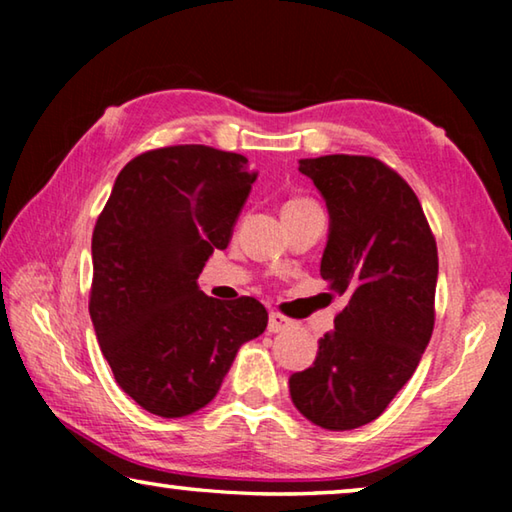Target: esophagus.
<instances>
[{
  "instance_id": "obj_1",
  "label": "esophagus",
  "mask_w": 512,
  "mask_h": 512,
  "mask_svg": "<svg viewBox=\"0 0 512 512\" xmlns=\"http://www.w3.org/2000/svg\"><path fill=\"white\" fill-rule=\"evenodd\" d=\"M293 325V320L287 318L280 311H271L268 314V332L271 334H280V332H287V329Z\"/></svg>"
}]
</instances>
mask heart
<instances>
[{
  "label": "heart",
  "instance_id": "heart-1",
  "mask_svg": "<svg viewBox=\"0 0 512 512\" xmlns=\"http://www.w3.org/2000/svg\"><path fill=\"white\" fill-rule=\"evenodd\" d=\"M309 205H316L311 198L307 196H296V198H289L287 203H284V214L287 212H296V210H302V207H309Z\"/></svg>",
  "mask_w": 512,
  "mask_h": 512
}]
</instances>
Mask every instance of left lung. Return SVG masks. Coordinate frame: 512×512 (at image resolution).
I'll list each match as a JSON object with an SVG mask.
<instances>
[{
  "label": "left lung",
  "mask_w": 512,
  "mask_h": 512,
  "mask_svg": "<svg viewBox=\"0 0 512 512\" xmlns=\"http://www.w3.org/2000/svg\"><path fill=\"white\" fill-rule=\"evenodd\" d=\"M329 210L320 275L348 298L314 366L289 379L296 409L318 427L372 422L411 379L436 320L438 248L409 183L370 155L300 160Z\"/></svg>",
  "instance_id": "1"
}]
</instances>
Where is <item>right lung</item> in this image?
<instances>
[{
  "label": "right lung",
  "instance_id": "right-lung-1",
  "mask_svg": "<svg viewBox=\"0 0 512 512\" xmlns=\"http://www.w3.org/2000/svg\"><path fill=\"white\" fill-rule=\"evenodd\" d=\"M246 164L205 144L146 151L119 171L94 225V332L121 391L153 415L210 404L241 343L266 329L259 300L221 302L196 284L228 248L257 178Z\"/></svg>",
  "mask_w": 512,
  "mask_h": 512
}]
</instances>
